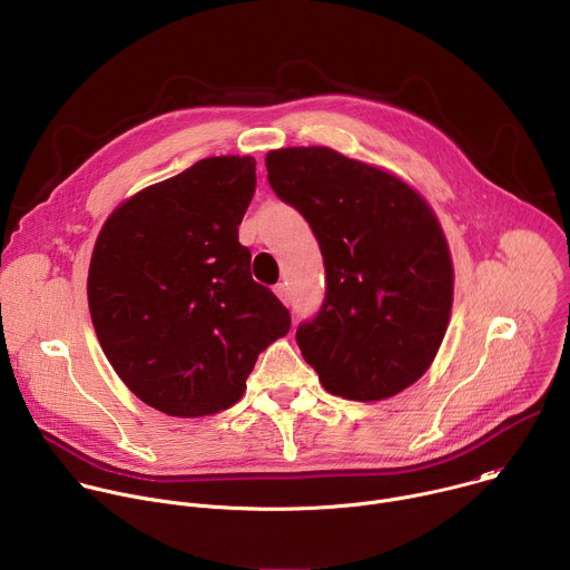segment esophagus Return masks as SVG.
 Segmentation results:
<instances>
[{
  "label": "esophagus",
  "instance_id": "esophagus-1",
  "mask_svg": "<svg viewBox=\"0 0 570 570\" xmlns=\"http://www.w3.org/2000/svg\"><path fill=\"white\" fill-rule=\"evenodd\" d=\"M275 295H277L284 304H288V288H286V284H277V286H275Z\"/></svg>",
  "mask_w": 570,
  "mask_h": 570
}]
</instances>
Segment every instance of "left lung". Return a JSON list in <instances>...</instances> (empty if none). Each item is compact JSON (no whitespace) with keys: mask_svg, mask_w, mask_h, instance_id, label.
Listing matches in <instances>:
<instances>
[{"mask_svg":"<svg viewBox=\"0 0 570 570\" xmlns=\"http://www.w3.org/2000/svg\"><path fill=\"white\" fill-rule=\"evenodd\" d=\"M268 183L308 223L324 299L297 327L324 390L379 401L433 363L453 302V266L431 207L399 178L324 146L271 150Z\"/></svg>","mask_w":570,"mask_h":570,"instance_id":"left-lung-1","label":"left lung"}]
</instances>
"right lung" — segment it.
<instances>
[{
  "instance_id": "obj_1",
  "label": "right lung",
  "mask_w": 570,
  "mask_h": 570,
  "mask_svg": "<svg viewBox=\"0 0 570 570\" xmlns=\"http://www.w3.org/2000/svg\"><path fill=\"white\" fill-rule=\"evenodd\" d=\"M255 159L207 157L126 200L92 253L88 299L121 381L155 411L203 417L234 405L291 313L250 275L238 225Z\"/></svg>"
}]
</instances>
